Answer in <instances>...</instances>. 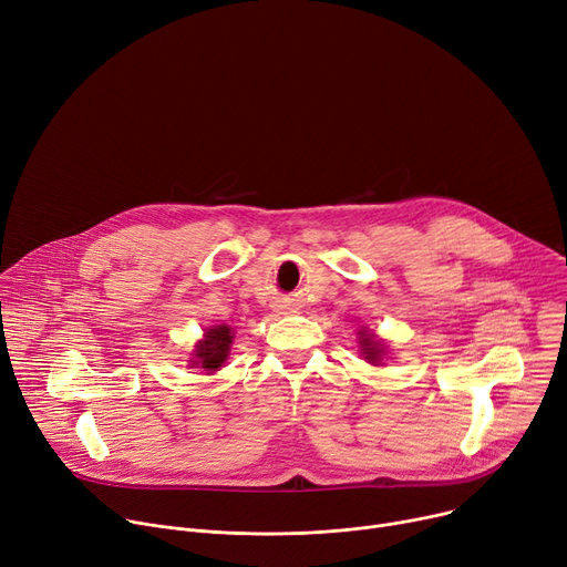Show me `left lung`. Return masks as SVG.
Here are the masks:
<instances>
[{
  "label": "left lung",
  "mask_w": 567,
  "mask_h": 567,
  "mask_svg": "<svg viewBox=\"0 0 567 567\" xmlns=\"http://www.w3.org/2000/svg\"><path fill=\"white\" fill-rule=\"evenodd\" d=\"M359 346H362V354L369 359V364H373V367L382 364L384 346L375 339V334H371L369 330H362L359 332Z\"/></svg>",
  "instance_id": "8db88e82"
}]
</instances>
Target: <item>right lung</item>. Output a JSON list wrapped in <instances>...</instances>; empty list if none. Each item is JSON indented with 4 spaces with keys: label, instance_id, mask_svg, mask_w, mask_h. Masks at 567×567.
<instances>
[{
    "label": "right lung",
    "instance_id": "obj_1",
    "mask_svg": "<svg viewBox=\"0 0 567 567\" xmlns=\"http://www.w3.org/2000/svg\"><path fill=\"white\" fill-rule=\"evenodd\" d=\"M233 337H235V332L226 323L213 326L194 348V367H198L203 371H210V373L219 371L228 359Z\"/></svg>",
    "mask_w": 567,
    "mask_h": 567
}]
</instances>
